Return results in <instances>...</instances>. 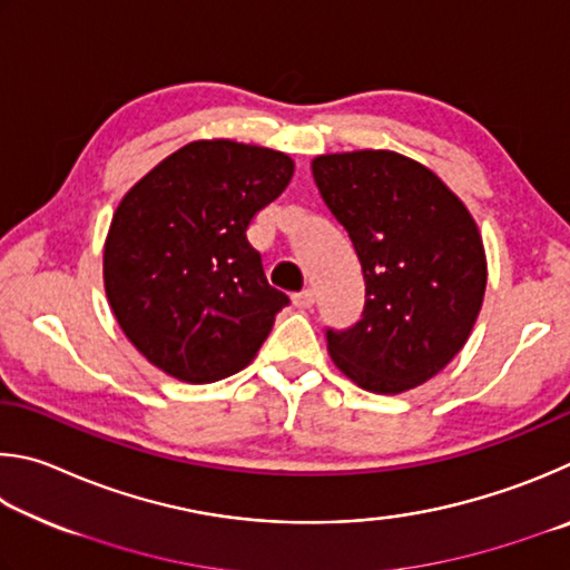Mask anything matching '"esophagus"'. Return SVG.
Masks as SVG:
<instances>
[{
	"mask_svg": "<svg viewBox=\"0 0 570 570\" xmlns=\"http://www.w3.org/2000/svg\"><path fill=\"white\" fill-rule=\"evenodd\" d=\"M293 305L301 307V311H307V307L315 305V293L313 291H303V293L293 295Z\"/></svg>",
	"mask_w": 570,
	"mask_h": 570,
	"instance_id": "34e87169",
	"label": "esophagus"
}]
</instances>
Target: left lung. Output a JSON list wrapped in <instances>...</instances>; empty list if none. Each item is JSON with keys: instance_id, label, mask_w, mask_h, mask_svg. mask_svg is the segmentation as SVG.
<instances>
[{"instance_id": "8db88e82", "label": "left lung", "mask_w": 570, "mask_h": 570, "mask_svg": "<svg viewBox=\"0 0 570 570\" xmlns=\"http://www.w3.org/2000/svg\"><path fill=\"white\" fill-rule=\"evenodd\" d=\"M313 177L365 279L363 317L327 327V353L371 393L423 385L461 353L481 313L488 267L475 219L441 177L391 149L321 155Z\"/></svg>"}]
</instances>
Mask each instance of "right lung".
Masks as SVG:
<instances>
[{
    "instance_id": "right-lung-1",
    "label": "right lung",
    "mask_w": 570,
    "mask_h": 570,
    "mask_svg": "<svg viewBox=\"0 0 570 570\" xmlns=\"http://www.w3.org/2000/svg\"><path fill=\"white\" fill-rule=\"evenodd\" d=\"M293 173L277 149L197 139L117 205L105 293L129 343L163 373L215 383L257 355L291 297L267 283L247 227Z\"/></svg>"
}]
</instances>
